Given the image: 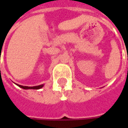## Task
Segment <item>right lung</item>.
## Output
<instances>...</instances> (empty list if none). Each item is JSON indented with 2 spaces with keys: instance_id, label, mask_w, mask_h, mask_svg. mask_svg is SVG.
I'll use <instances>...</instances> for the list:
<instances>
[{
  "instance_id": "1",
  "label": "right lung",
  "mask_w": 128,
  "mask_h": 128,
  "mask_svg": "<svg viewBox=\"0 0 128 128\" xmlns=\"http://www.w3.org/2000/svg\"><path fill=\"white\" fill-rule=\"evenodd\" d=\"M19 87H20L22 88L23 89H40L42 88V86H43V84L42 85H40V86H33V87H29V86H21V85H18Z\"/></svg>"
}]
</instances>
